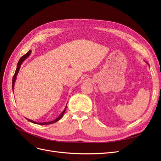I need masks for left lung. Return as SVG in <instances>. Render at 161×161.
Here are the masks:
<instances>
[{"instance_id":"left-lung-1","label":"left lung","mask_w":161,"mask_h":161,"mask_svg":"<svg viewBox=\"0 0 161 161\" xmlns=\"http://www.w3.org/2000/svg\"><path fill=\"white\" fill-rule=\"evenodd\" d=\"M147 64H148V63H147Z\"/></svg>"}]
</instances>
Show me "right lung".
Returning a JSON list of instances; mask_svg holds the SVG:
<instances>
[{
	"label": "right lung",
	"mask_w": 161,
	"mask_h": 161,
	"mask_svg": "<svg viewBox=\"0 0 161 161\" xmlns=\"http://www.w3.org/2000/svg\"><path fill=\"white\" fill-rule=\"evenodd\" d=\"M31 53V50H30V51H29L27 53H25V55L23 56L20 58V60H19V62H18V63H17V69H16L15 72H14V75L13 78V82H12V89H13H13H14V82H15V81H16L17 76V75H18V72H19V69H20V68H21V65L22 64V63H23L24 61H25L29 56H30ZM66 105H67V104H66ZM66 107H65V108H64V111H63L62 112V113L60 114V115L58 116L56 119H55L54 120H53V121H47V122H42V123H39V122H36V121H33V120L30 119H27V118H26V119H27L28 121H30V122H32V123H33V124H39V125H47V124H53V123L56 122V121H59V120L62 118L63 115H64V113H65V111H66Z\"/></svg>",
	"instance_id": "right-lung-1"
}]
</instances>
